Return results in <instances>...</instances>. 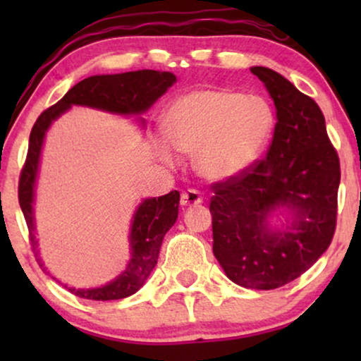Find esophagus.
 Masks as SVG:
<instances>
[{"instance_id": "1", "label": "esophagus", "mask_w": 361, "mask_h": 361, "mask_svg": "<svg viewBox=\"0 0 361 361\" xmlns=\"http://www.w3.org/2000/svg\"><path fill=\"white\" fill-rule=\"evenodd\" d=\"M202 200H204V197L199 190L195 189H189L185 190L184 194L180 197V205L182 207H192V205H197V204H202Z\"/></svg>"}]
</instances>
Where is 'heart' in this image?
Here are the masks:
<instances>
[{"mask_svg":"<svg viewBox=\"0 0 361 361\" xmlns=\"http://www.w3.org/2000/svg\"><path fill=\"white\" fill-rule=\"evenodd\" d=\"M167 141L161 159L174 164L176 152L194 154L195 171L207 180L224 182L248 172L268 146L274 113L258 95L225 88H197L177 97L162 115Z\"/></svg>","mask_w":361,"mask_h":361,"instance_id":"1","label":"heart"}]
</instances>
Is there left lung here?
I'll return each mask as SVG.
<instances>
[{
  "mask_svg": "<svg viewBox=\"0 0 361 361\" xmlns=\"http://www.w3.org/2000/svg\"><path fill=\"white\" fill-rule=\"evenodd\" d=\"M276 106L264 159L235 179L214 184V255L235 284L269 290L298 279L330 246L337 226L338 154L312 98L266 67H251ZM279 206L291 224L271 231Z\"/></svg>",
  "mask_w": 361,
  "mask_h": 361,
  "instance_id": "left-lung-1",
  "label": "left lung"
}]
</instances>
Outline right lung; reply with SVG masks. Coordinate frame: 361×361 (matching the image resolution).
<instances>
[{"label": "right lung", "instance_id": "add662e5", "mask_svg": "<svg viewBox=\"0 0 361 361\" xmlns=\"http://www.w3.org/2000/svg\"><path fill=\"white\" fill-rule=\"evenodd\" d=\"M176 75L171 72L159 71H136L115 73V75H93L85 80L78 82L68 90L63 98L56 105L41 113L34 123L31 136H29V147L26 162H24L21 176H19L18 197L19 205L26 219L29 228V241L34 253L37 256V240L34 236V189H36L39 157L44 136L54 120H57L63 111L72 105H82L98 108L118 115H141L147 111L157 98L164 95L167 88L176 83ZM141 123H145L141 120ZM180 194L172 190L169 194L154 197V199L142 200L137 207L131 221V259L123 273L102 288L95 289H75L67 288L77 298L90 300H116L135 294L145 284L147 276L154 269L157 256L162 245V238L167 230L176 224L179 214ZM41 263V258H37ZM56 279V278H54Z\"/></svg>", "mask_w": 361, "mask_h": 361}]
</instances>
